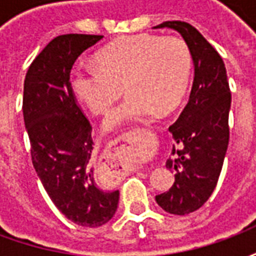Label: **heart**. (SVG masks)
I'll return each mask as SVG.
<instances>
[{
    "label": "heart",
    "mask_w": 256,
    "mask_h": 256,
    "mask_svg": "<svg viewBox=\"0 0 256 256\" xmlns=\"http://www.w3.org/2000/svg\"><path fill=\"white\" fill-rule=\"evenodd\" d=\"M97 67H79L71 74V90L96 115L106 114L122 96H128L106 118L111 132L124 123L172 111L188 89L192 53L178 36L138 34L119 38L96 56Z\"/></svg>",
    "instance_id": "b5f03b06"
}]
</instances>
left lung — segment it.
Masks as SVG:
<instances>
[{
	"label": "left lung",
	"mask_w": 256,
	"mask_h": 256,
	"mask_svg": "<svg viewBox=\"0 0 256 256\" xmlns=\"http://www.w3.org/2000/svg\"><path fill=\"white\" fill-rule=\"evenodd\" d=\"M172 28L188 44L194 78L188 104L170 133L178 145L166 167L176 172L167 192L156 196L162 208L176 215L193 212L214 192L229 144L232 94L226 68L220 53L193 26L180 20L164 22L154 28Z\"/></svg>",
	"instance_id": "left-lung-1"
}]
</instances>
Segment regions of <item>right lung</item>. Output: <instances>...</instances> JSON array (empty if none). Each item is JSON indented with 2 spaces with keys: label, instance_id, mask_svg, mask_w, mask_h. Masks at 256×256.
I'll use <instances>...</instances> for the list:
<instances>
[{
  "label": "right lung",
  "instance_id": "1",
  "mask_svg": "<svg viewBox=\"0 0 256 256\" xmlns=\"http://www.w3.org/2000/svg\"><path fill=\"white\" fill-rule=\"evenodd\" d=\"M101 38H53L31 63L23 92V116L36 174L58 211L86 228L106 225L119 202V190H104L96 184L92 126L70 84L75 60Z\"/></svg>",
  "mask_w": 256,
  "mask_h": 256
}]
</instances>
